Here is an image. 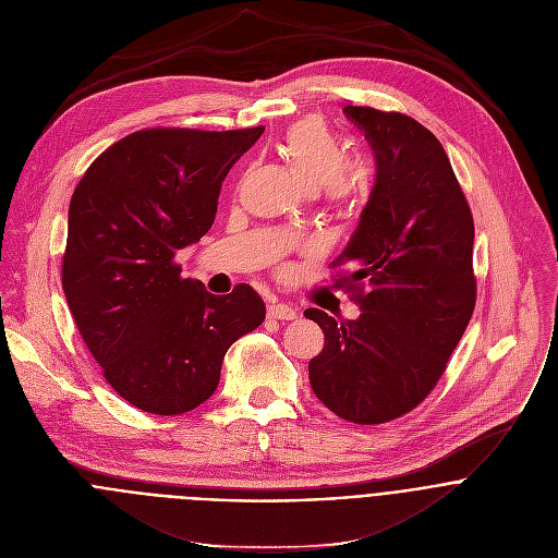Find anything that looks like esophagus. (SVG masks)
I'll list each match as a JSON object with an SVG mask.
<instances>
[{
  "mask_svg": "<svg viewBox=\"0 0 558 558\" xmlns=\"http://www.w3.org/2000/svg\"><path fill=\"white\" fill-rule=\"evenodd\" d=\"M268 316L279 320H294L299 316V310L292 307L290 303H272L268 305Z\"/></svg>",
  "mask_w": 558,
  "mask_h": 558,
  "instance_id": "esophagus-1",
  "label": "esophagus"
}]
</instances>
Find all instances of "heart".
Instances as JSON below:
<instances>
[{
    "label": "heart",
    "mask_w": 558,
    "mask_h": 558,
    "mask_svg": "<svg viewBox=\"0 0 558 558\" xmlns=\"http://www.w3.org/2000/svg\"><path fill=\"white\" fill-rule=\"evenodd\" d=\"M279 154L310 191L323 189L329 206H354L367 193L365 173L348 165L343 141L320 121L307 119L288 128Z\"/></svg>",
    "instance_id": "heart-1"
}]
</instances>
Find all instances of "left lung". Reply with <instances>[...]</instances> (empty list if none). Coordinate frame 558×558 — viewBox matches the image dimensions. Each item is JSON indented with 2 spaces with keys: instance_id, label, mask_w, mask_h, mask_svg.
<instances>
[{
  "instance_id": "left-lung-1",
  "label": "left lung",
  "mask_w": 558,
  "mask_h": 558,
  "mask_svg": "<svg viewBox=\"0 0 558 558\" xmlns=\"http://www.w3.org/2000/svg\"><path fill=\"white\" fill-rule=\"evenodd\" d=\"M376 154V184L359 229L331 266L356 290V320L323 310L325 345L307 365L316 398L339 417L383 424L437 385L475 310L471 206L439 141L400 111L345 105Z\"/></svg>"
}]
</instances>
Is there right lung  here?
Masks as SVG:
<instances>
[{
    "label": "right lung",
    "instance_id": "add662e5",
    "mask_svg": "<svg viewBox=\"0 0 558 558\" xmlns=\"http://www.w3.org/2000/svg\"><path fill=\"white\" fill-rule=\"evenodd\" d=\"M262 134L141 130L105 149L72 193L61 266L70 312L111 389L147 413L208 400L229 348L266 318L248 283L215 296L173 262L208 233L221 182Z\"/></svg>",
    "mask_w": 558,
    "mask_h": 558
}]
</instances>
